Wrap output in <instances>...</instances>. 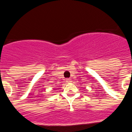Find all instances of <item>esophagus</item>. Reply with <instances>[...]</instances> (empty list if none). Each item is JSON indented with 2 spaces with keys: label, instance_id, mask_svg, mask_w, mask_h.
Here are the masks:
<instances>
[{
  "label": "esophagus",
  "instance_id": "34e87169",
  "mask_svg": "<svg viewBox=\"0 0 132 132\" xmlns=\"http://www.w3.org/2000/svg\"><path fill=\"white\" fill-rule=\"evenodd\" d=\"M66 80H67V82H71L72 81L71 79H66Z\"/></svg>",
  "mask_w": 132,
  "mask_h": 132
}]
</instances>
